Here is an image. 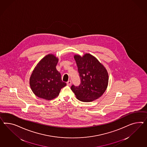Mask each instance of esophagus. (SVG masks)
I'll return each instance as SVG.
<instances>
[{
  "label": "esophagus",
  "mask_w": 147,
  "mask_h": 147,
  "mask_svg": "<svg viewBox=\"0 0 147 147\" xmlns=\"http://www.w3.org/2000/svg\"><path fill=\"white\" fill-rule=\"evenodd\" d=\"M71 80H69V81H68L67 82V86H70L71 84Z\"/></svg>",
  "instance_id": "1"
}]
</instances>
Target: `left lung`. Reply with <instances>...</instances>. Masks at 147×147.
I'll return each instance as SVG.
<instances>
[{
    "mask_svg": "<svg viewBox=\"0 0 147 147\" xmlns=\"http://www.w3.org/2000/svg\"><path fill=\"white\" fill-rule=\"evenodd\" d=\"M78 68L81 84L72 85L71 90L81 102H90L98 99L105 91L109 82L107 70L94 56L89 53L74 56Z\"/></svg>",
    "mask_w": 147,
    "mask_h": 147,
    "instance_id": "obj_1",
    "label": "left lung"
}]
</instances>
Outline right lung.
Returning <instances> with one entry per match:
<instances>
[{"label":"right lung","instance_id":"add662e5","mask_svg":"<svg viewBox=\"0 0 147 147\" xmlns=\"http://www.w3.org/2000/svg\"><path fill=\"white\" fill-rule=\"evenodd\" d=\"M58 60L54 55L49 54L34 68L30 77L29 84L38 97L49 100L54 99L59 95L61 89L66 86L56 69Z\"/></svg>","mask_w":147,"mask_h":147}]
</instances>
